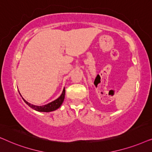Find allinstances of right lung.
Wrapping results in <instances>:
<instances>
[{
	"label": "right lung",
	"mask_w": 152,
	"mask_h": 152,
	"mask_svg": "<svg viewBox=\"0 0 152 152\" xmlns=\"http://www.w3.org/2000/svg\"><path fill=\"white\" fill-rule=\"evenodd\" d=\"M65 88H64L63 92H62L61 95H60L59 97H58L57 99H55V101L52 102L50 103L47 104L43 105V106H35L33 105L32 104L29 103L26 100L23 98L25 102L28 104L29 107L32 108V109L36 110L37 111H41V112H50V111H53L57 109L58 108L60 107V106L62 104L64 100V97H65Z\"/></svg>",
	"instance_id": "add662e5"
}]
</instances>
